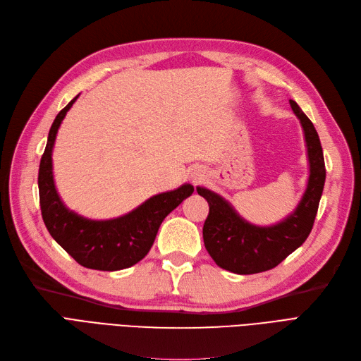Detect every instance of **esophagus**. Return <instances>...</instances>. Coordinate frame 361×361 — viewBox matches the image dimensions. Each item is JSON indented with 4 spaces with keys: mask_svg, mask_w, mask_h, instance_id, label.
<instances>
[{
    "mask_svg": "<svg viewBox=\"0 0 361 361\" xmlns=\"http://www.w3.org/2000/svg\"><path fill=\"white\" fill-rule=\"evenodd\" d=\"M192 178H194V180H198V179H201V175H198V173H195V175H192Z\"/></svg>",
    "mask_w": 361,
    "mask_h": 361,
    "instance_id": "obj_1",
    "label": "esophagus"
}]
</instances>
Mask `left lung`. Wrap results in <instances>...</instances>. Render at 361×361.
Returning a JSON list of instances; mask_svg holds the SVG:
<instances>
[{
    "mask_svg": "<svg viewBox=\"0 0 361 361\" xmlns=\"http://www.w3.org/2000/svg\"><path fill=\"white\" fill-rule=\"evenodd\" d=\"M290 106L304 128L310 178L298 207L281 222L257 226L244 221L225 198L203 186L197 192L209 203V216L203 226L204 246L216 265L234 274L264 272L302 246L312 229L324 188L326 167L319 133L295 100Z\"/></svg>",
    "mask_w": 361,
    "mask_h": 361,
    "instance_id": "obj_1",
    "label": "left lung"
}]
</instances>
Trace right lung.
<instances>
[{"instance_id":"right-lung-1","label":"right lung","mask_w":361,"mask_h":361,"mask_svg":"<svg viewBox=\"0 0 361 361\" xmlns=\"http://www.w3.org/2000/svg\"><path fill=\"white\" fill-rule=\"evenodd\" d=\"M77 99L56 115L41 157L38 190L42 221L56 243L80 265L99 271L124 269L147 256L166 216L194 192V186L185 183L157 194L130 213L109 221H92L69 210L56 191L51 152L61 123Z\"/></svg>"}]
</instances>
